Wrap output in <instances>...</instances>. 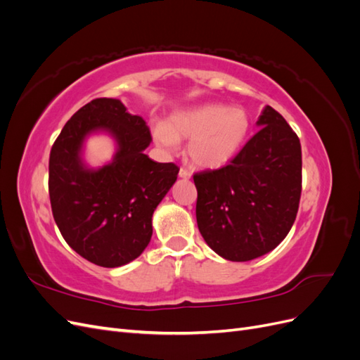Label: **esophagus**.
<instances>
[{
	"mask_svg": "<svg viewBox=\"0 0 360 360\" xmlns=\"http://www.w3.org/2000/svg\"><path fill=\"white\" fill-rule=\"evenodd\" d=\"M179 177H180V179H189V177H191V172H189L186 168H180Z\"/></svg>",
	"mask_w": 360,
	"mask_h": 360,
	"instance_id": "esophagus-1",
	"label": "esophagus"
}]
</instances>
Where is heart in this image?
Listing matches in <instances>:
<instances>
[{"label": "heart", "mask_w": 360, "mask_h": 360, "mask_svg": "<svg viewBox=\"0 0 360 360\" xmlns=\"http://www.w3.org/2000/svg\"><path fill=\"white\" fill-rule=\"evenodd\" d=\"M249 130L250 118L245 108L202 103L172 114L168 123H158L153 136L167 153L180 150V139H189L188 156L193 165L217 169L240 153Z\"/></svg>", "instance_id": "obj_1"}]
</instances>
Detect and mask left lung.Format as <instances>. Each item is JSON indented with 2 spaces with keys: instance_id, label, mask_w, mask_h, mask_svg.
<instances>
[{
  "instance_id": "1",
  "label": "left lung",
  "mask_w": 360,
  "mask_h": 360,
  "mask_svg": "<svg viewBox=\"0 0 360 360\" xmlns=\"http://www.w3.org/2000/svg\"><path fill=\"white\" fill-rule=\"evenodd\" d=\"M257 126L258 132L230 165L193 176L198 230L217 255L230 261H249L274 250L299 210V138L269 105Z\"/></svg>"
}]
</instances>
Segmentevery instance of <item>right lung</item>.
<instances>
[{
	"instance_id": "add662e5",
	"label": "right lung",
	"mask_w": 360,
	"mask_h": 360,
	"mask_svg": "<svg viewBox=\"0 0 360 360\" xmlns=\"http://www.w3.org/2000/svg\"><path fill=\"white\" fill-rule=\"evenodd\" d=\"M110 134L116 143L111 162L86 165L84 139ZM147 123L127 112L118 99H94L76 111L53 143L49 156L52 214L68 245L102 267L138 258L153 234L151 217L177 180L174 163L151 160Z\"/></svg>"
}]
</instances>
